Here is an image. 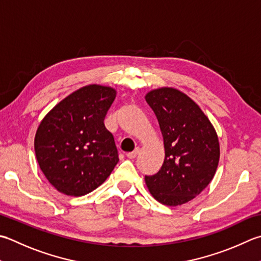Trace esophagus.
Here are the masks:
<instances>
[{
	"label": "esophagus",
	"mask_w": 261,
	"mask_h": 261,
	"mask_svg": "<svg viewBox=\"0 0 261 261\" xmlns=\"http://www.w3.org/2000/svg\"><path fill=\"white\" fill-rule=\"evenodd\" d=\"M138 154H139V148H136V149H135L134 151L127 152L126 156H127V158H130V160H134V158L137 157Z\"/></svg>",
	"instance_id": "1"
}]
</instances>
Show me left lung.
Returning a JSON list of instances; mask_svg holds the SVG:
<instances>
[{
  "instance_id": "left-lung-1",
  "label": "left lung",
  "mask_w": 261,
  "mask_h": 261,
  "mask_svg": "<svg viewBox=\"0 0 261 261\" xmlns=\"http://www.w3.org/2000/svg\"><path fill=\"white\" fill-rule=\"evenodd\" d=\"M146 101L157 117L165 148L161 170L146 175V185L157 201L183 205L197 197L215 175L219 161L217 134L200 107L180 90H151Z\"/></svg>"
}]
</instances>
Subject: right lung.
I'll list each match as a JSON object with an SVG mask.
<instances>
[{
	"label": "right lung",
	"instance_id": "add662e5",
	"mask_svg": "<svg viewBox=\"0 0 261 261\" xmlns=\"http://www.w3.org/2000/svg\"><path fill=\"white\" fill-rule=\"evenodd\" d=\"M115 96L111 87H83L61 100L40 122L35 136L36 158L58 191L85 196L114 170L119 152L104 120Z\"/></svg>",
	"mask_w": 261,
	"mask_h": 261
}]
</instances>
